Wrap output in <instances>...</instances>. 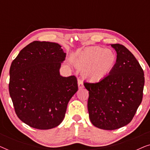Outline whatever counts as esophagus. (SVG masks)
<instances>
[{
	"label": "esophagus",
	"mask_w": 150,
	"mask_h": 150,
	"mask_svg": "<svg viewBox=\"0 0 150 150\" xmlns=\"http://www.w3.org/2000/svg\"><path fill=\"white\" fill-rule=\"evenodd\" d=\"M78 85H79V89H83V88L84 87L83 81H82L81 80L79 79H78Z\"/></svg>",
	"instance_id": "1"
}]
</instances>
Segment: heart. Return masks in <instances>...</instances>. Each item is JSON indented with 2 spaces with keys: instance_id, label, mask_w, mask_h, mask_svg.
<instances>
[{
  "instance_id": "1",
  "label": "heart",
  "mask_w": 150,
  "mask_h": 150,
  "mask_svg": "<svg viewBox=\"0 0 150 150\" xmlns=\"http://www.w3.org/2000/svg\"><path fill=\"white\" fill-rule=\"evenodd\" d=\"M117 61L116 54L110 49L100 46L88 47L80 53L77 64L84 69L86 79L93 81L102 80L112 70Z\"/></svg>"
}]
</instances>
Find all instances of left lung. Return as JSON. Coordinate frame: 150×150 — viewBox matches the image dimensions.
I'll return each instance as SVG.
<instances>
[{
	"mask_svg": "<svg viewBox=\"0 0 150 150\" xmlns=\"http://www.w3.org/2000/svg\"><path fill=\"white\" fill-rule=\"evenodd\" d=\"M111 46L117 52L115 65L98 83L84 85L89 91L87 107L92 124L112 130L128 124L143 99L145 78L134 55L123 45Z\"/></svg>",
	"mask_w": 150,
	"mask_h": 150,
	"instance_id": "obj_1",
	"label": "left lung"
}]
</instances>
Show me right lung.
Instances as JSON below:
<instances>
[{
    "label": "right lung",
    "instance_id": "obj_1",
    "mask_svg": "<svg viewBox=\"0 0 150 150\" xmlns=\"http://www.w3.org/2000/svg\"><path fill=\"white\" fill-rule=\"evenodd\" d=\"M65 57L57 43L35 41L12 61L10 97L18 118L28 126L48 130L64 119L67 104L78 91L75 76L60 75Z\"/></svg>",
    "mask_w": 150,
    "mask_h": 150
}]
</instances>
